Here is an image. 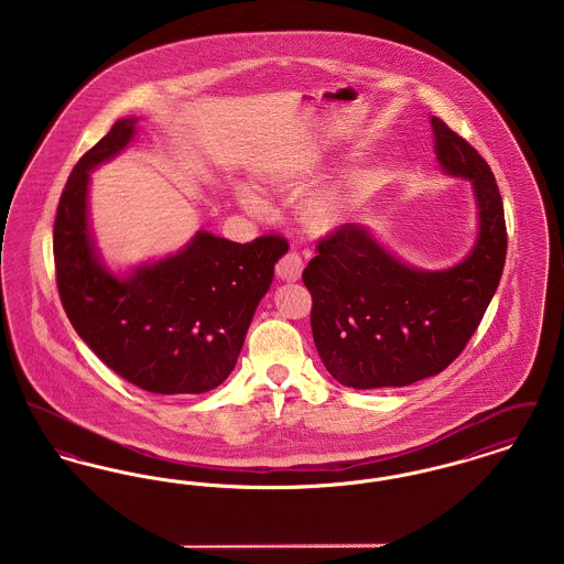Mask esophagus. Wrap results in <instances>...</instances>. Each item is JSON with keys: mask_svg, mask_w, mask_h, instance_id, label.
Listing matches in <instances>:
<instances>
[{"mask_svg": "<svg viewBox=\"0 0 564 564\" xmlns=\"http://www.w3.org/2000/svg\"><path fill=\"white\" fill-rule=\"evenodd\" d=\"M302 260H300V256L297 253H285L281 260H279V264H276V274H279V279L281 281H288V283H292V281H297L300 279V274H302Z\"/></svg>", "mask_w": 564, "mask_h": 564, "instance_id": "34e87169", "label": "esophagus"}]
</instances>
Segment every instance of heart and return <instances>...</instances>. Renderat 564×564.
<instances>
[{
    "label": "heart",
    "mask_w": 564,
    "mask_h": 564,
    "mask_svg": "<svg viewBox=\"0 0 564 564\" xmlns=\"http://www.w3.org/2000/svg\"><path fill=\"white\" fill-rule=\"evenodd\" d=\"M302 180H304V175H285L283 177V182H292V184H297ZM361 184H364V177H357L345 186L323 189L315 196H311L304 205V221L308 224V228L315 232H322V235L338 230L352 214L357 192L361 188ZM235 198L247 214L260 215L269 209V200L264 198V194L247 184L235 186Z\"/></svg>",
    "instance_id": "b5f03b06"
}]
</instances>
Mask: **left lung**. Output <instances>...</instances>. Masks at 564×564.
I'll return each mask as SVG.
<instances>
[{
    "label": "left lung",
    "mask_w": 564,
    "mask_h": 564,
    "mask_svg": "<svg viewBox=\"0 0 564 564\" xmlns=\"http://www.w3.org/2000/svg\"><path fill=\"white\" fill-rule=\"evenodd\" d=\"M430 122L440 169L467 180L476 198L478 235L467 256L448 269H419L350 221L317 245L302 272L317 352L350 389L408 387L448 368L482 322L503 272L508 235L495 175L437 116Z\"/></svg>",
    "instance_id": "1"
}]
</instances>
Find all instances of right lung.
Masks as SVG:
<instances>
[{
    "label": "right lung",
    "mask_w": 564,
    "mask_h": 564,
    "mask_svg": "<svg viewBox=\"0 0 564 564\" xmlns=\"http://www.w3.org/2000/svg\"><path fill=\"white\" fill-rule=\"evenodd\" d=\"M137 122L120 118L67 180L54 219L56 285L74 329L116 375L150 393L198 395L235 370L290 245L281 237L241 245L198 230L175 253L109 269L90 228V173L129 148Z\"/></svg>",
    "instance_id": "obj_1"
}]
</instances>
